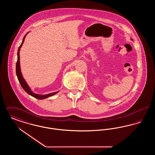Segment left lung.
Segmentation results:
<instances>
[{
	"label": "left lung",
	"instance_id": "left-lung-1",
	"mask_svg": "<svg viewBox=\"0 0 155 155\" xmlns=\"http://www.w3.org/2000/svg\"><path fill=\"white\" fill-rule=\"evenodd\" d=\"M131 41H133V39H131Z\"/></svg>",
	"mask_w": 155,
	"mask_h": 155
}]
</instances>
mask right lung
<instances>
[{"mask_svg": "<svg viewBox=\"0 0 155 155\" xmlns=\"http://www.w3.org/2000/svg\"><path fill=\"white\" fill-rule=\"evenodd\" d=\"M28 33V32H27L25 35V36L24 37V38L22 39V43H21V44L20 46V47L18 48V52H17V63H16V75H17V77L18 78V81H19L20 85H21L22 88L28 94H29L31 96H33V97L37 98L38 99H46V98H47L48 97H50V96H53V95L56 94L57 93L59 92V91H57V92H53V93H51V94H46V95H39V94H37L31 91L30 87L27 84V82L24 80V78L23 76H22V73H21V68H20V48H21L22 44L24 43L25 38L26 35H27Z\"/></svg>", "mask_w": 155, "mask_h": 155, "instance_id": "add662e5", "label": "right lung"}]
</instances>
